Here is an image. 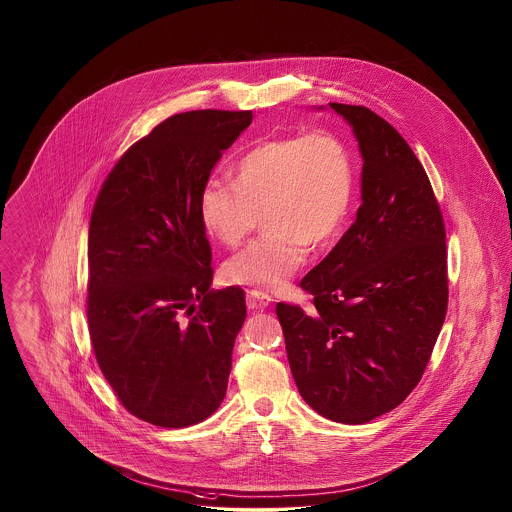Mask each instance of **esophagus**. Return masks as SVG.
I'll use <instances>...</instances> for the list:
<instances>
[{
  "mask_svg": "<svg viewBox=\"0 0 512 512\" xmlns=\"http://www.w3.org/2000/svg\"><path fill=\"white\" fill-rule=\"evenodd\" d=\"M274 301V297L270 293L262 292V290H250L248 292V305L254 309H262L268 307Z\"/></svg>",
  "mask_w": 512,
  "mask_h": 512,
  "instance_id": "1",
  "label": "esophagus"
}]
</instances>
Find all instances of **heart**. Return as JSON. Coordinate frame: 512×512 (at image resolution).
Segmentation results:
<instances>
[{"mask_svg":"<svg viewBox=\"0 0 512 512\" xmlns=\"http://www.w3.org/2000/svg\"><path fill=\"white\" fill-rule=\"evenodd\" d=\"M355 195L345 142L327 130L264 140L234 163V183L207 179L199 213L228 248L240 246L264 213L266 234L224 264L230 284L278 290L307 262L309 244L327 246L343 230Z\"/></svg>","mask_w":512,"mask_h":512,"instance_id":"1","label":"heart"}]
</instances>
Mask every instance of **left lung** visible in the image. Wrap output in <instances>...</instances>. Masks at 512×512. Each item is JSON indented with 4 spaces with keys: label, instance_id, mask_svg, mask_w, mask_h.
<instances>
[{
    "label": "left lung",
    "instance_id": "left-lung-1",
    "mask_svg": "<svg viewBox=\"0 0 512 512\" xmlns=\"http://www.w3.org/2000/svg\"><path fill=\"white\" fill-rule=\"evenodd\" d=\"M363 153V205L335 248L299 282L309 311L278 303L301 398L341 424L400 406L430 363L447 313L445 224L406 140L366 106L329 104Z\"/></svg>",
    "mask_w": 512,
    "mask_h": 512
}]
</instances>
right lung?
<instances>
[{"label":"right lung","instance_id":"add662e5","mask_svg":"<svg viewBox=\"0 0 512 512\" xmlns=\"http://www.w3.org/2000/svg\"><path fill=\"white\" fill-rule=\"evenodd\" d=\"M252 112L195 110L157 124L112 167L88 228L90 343L122 406L187 428L222 402L244 290H211L199 195Z\"/></svg>","mask_w":512,"mask_h":512}]
</instances>
